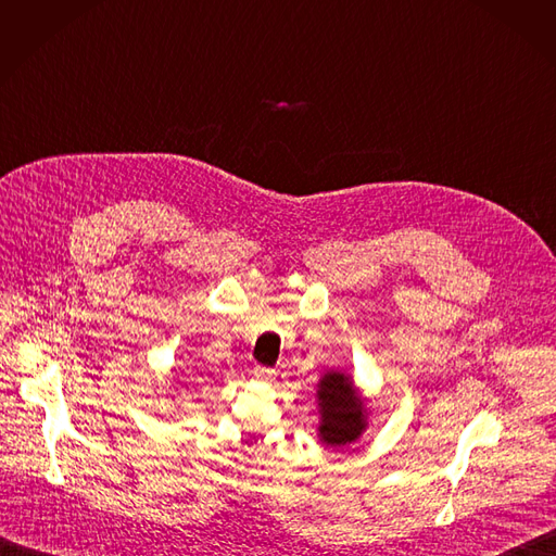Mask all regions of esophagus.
Listing matches in <instances>:
<instances>
[{
	"instance_id": "obj_1",
	"label": "esophagus",
	"mask_w": 556,
	"mask_h": 556,
	"mask_svg": "<svg viewBox=\"0 0 556 556\" xmlns=\"http://www.w3.org/2000/svg\"><path fill=\"white\" fill-rule=\"evenodd\" d=\"M254 376H256V380L270 382V380H275V368H266V366H254Z\"/></svg>"
}]
</instances>
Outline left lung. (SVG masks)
Masks as SVG:
<instances>
[{"mask_svg": "<svg viewBox=\"0 0 556 556\" xmlns=\"http://www.w3.org/2000/svg\"><path fill=\"white\" fill-rule=\"evenodd\" d=\"M319 440L326 447H344L366 429V404L353 380L340 371H328L317 384Z\"/></svg>", "mask_w": 556, "mask_h": 556, "instance_id": "obj_1", "label": "left lung"}]
</instances>
